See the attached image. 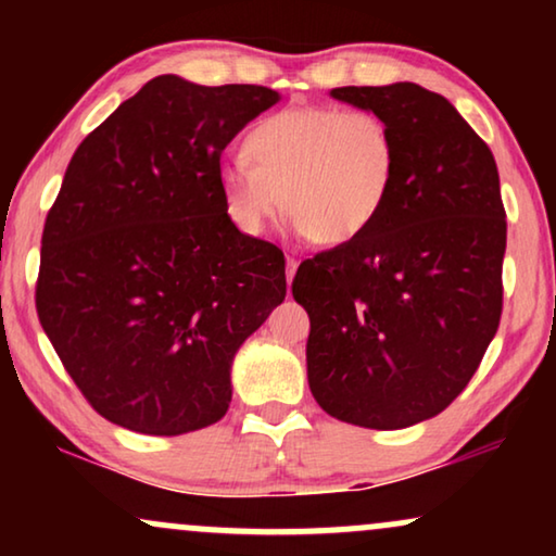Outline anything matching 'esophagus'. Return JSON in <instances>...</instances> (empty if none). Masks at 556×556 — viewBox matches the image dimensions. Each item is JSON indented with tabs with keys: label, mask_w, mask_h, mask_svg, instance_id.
Listing matches in <instances>:
<instances>
[{
	"label": "esophagus",
	"mask_w": 556,
	"mask_h": 556,
	"mask_svg": "<svg viewBox=\"0 0 556 556\" xmlns=\"http://www.w3.org/2000/svg\"><path fill=\"white\" fill-rule=\"evenodd\" d=\"M286 265H288V270H286V280H288V286H291V280H293V276H295V270H299V261H295V257L288 255V257H286Z\"/></svg>",
	"instance_id": "34e87169"
}]
</instances>
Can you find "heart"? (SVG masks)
Returning <instances> with one entry per match:
<instances>
[{
    "mask_svg": "<svg viewBox=\"0 0 556 556\" xmlns=\"http://www.w3.org/2000/svg\"><path fill=\"white\" fill-rule=\"evenodd\" d=\"M245 164L219 172V194L242 235L280 212L316 245H346L382 215L397 179L392 126L375 111L295 105L270 113L242 141Z\"/></svg>",
    "mask_w": 556,
    "mask_h": 556,
    "instance_id": "1",
    "label": "heart"
}]
</instances>
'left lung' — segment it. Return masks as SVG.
<instances>
[{
    "label": "left lung",
    "mask_w": 556,
    "mask_h": 556,
    "mask_svg": "<svg viewBox=\"0 0 556 556\" xmlns=\"http://www.w3.org/2000/svg\"><path fill=\"white\" fill-rule=\"evenodd\" d=\"M375 111L400 149L390 202L362 238L299 265L308 387L324 413L400 430L451 405L504 308L506 210L491 149L415 83L333 88Z\"/></svg>",
    "instance_id": "obj_1"
}]
</instances>
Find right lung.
<instances>
[{"label": "right lung", "instance_id": "obj_1", "mask_svg": "<svg viewBox=\"0 0 556 556\" xmlns=\"http://www.w3.org/2000/svg\"><path fill=\"white\" fill-rule=\"evenodd\" d=\"M280 101L159 75L93 128L45 219L37 316L98 415L143 435L223 420L232 356L286 299V257L242 235L219 156Z\"/></svg>", "mask_w": 556, "mask_h": 556}]
</instances>
